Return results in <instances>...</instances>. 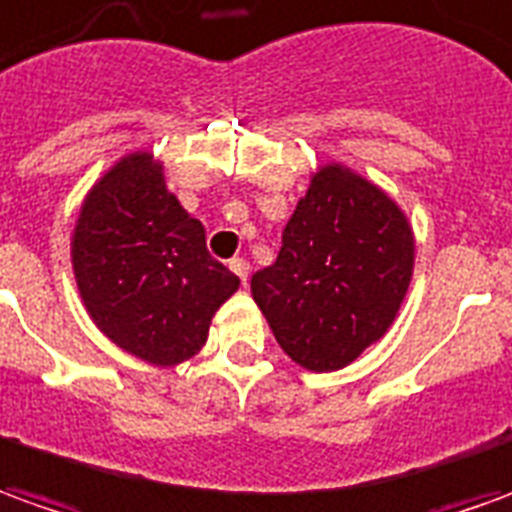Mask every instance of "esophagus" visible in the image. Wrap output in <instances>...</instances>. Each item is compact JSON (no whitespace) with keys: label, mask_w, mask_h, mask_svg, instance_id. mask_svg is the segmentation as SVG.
Wrapping results in <instances>:
<instances>
[{"label":"esophagus","mask_w":512,"mask_h":512,"mask_svg":"<svg viewBox=\"0 0 512 512\" xmlns=\"http://www.w3.org/2000/svg\"><path fill=\"white\" fill-rule=\"evenodd\" d=\"M231 270H234L236 276H239V281L242 284H248V276H250V264L245 262V259H231V264H228Z\"/></svg>","instance_id":"1"}]
</instances>
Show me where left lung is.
Here are the masks:
<instances>
[{"label":"left lung","mask_w":512,"mask_h":512,"mask_svg":"<svg viewBox=\"0 0 512 512\" xmlns=\"http://www.w3.org/2000/svg\"><path fill=\"white\" fill-rule=\"evenodd\" d=\"M415 236L376 183L343 164L317 167L281 234L278 259L250 278L284 354L331 373L379 343L410 290Z\"/></svg>","instance_id":"1"}]
</instances>
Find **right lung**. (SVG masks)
<instances>
[{
    "label": "right lung",
    "instance_id": "right-lung-1",
    "mask_svg": "<svg viewBox=\"0 0 512 512\" xmlns=\"http://www.w3.org/2000/svg\"><path fill=\"white\" fill-rule=\"evenodd\" d=\"M88 317L122 351L172 368L209 340L214 312L239 278L211 259L206 228L178 203L147 150L119 158L88 189L72 234Z\"/></svg>",
    "mask_w": 512,
    "mask_h": 512
}]
</instances>
